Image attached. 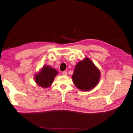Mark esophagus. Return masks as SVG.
I'll use <instances>...</instances> for the list:
<instances>
[{
	"instance_id": "34e87169",
	"label": "esophagus",
	"mask_w": 133,
	"mask_h": 133,
	"mask_svg": "<svg viewBox=\"0 0 133 133\" xmlns=\"http://www.w3.org/2000/svg\"><path fill=\"white\" fill-rule=\"evenodd\" d=\"M62 74H63V75H64V76H67L66 71H63L62 72Z\"/></svg>"
}]
</instances>
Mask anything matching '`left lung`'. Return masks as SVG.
Here are the masks:
<instances>
[{"mask_svg": "<svg viewBox=\"0 0 133 133\" xmlns=\"http://www.w3.org/2000/svg\"><path fill=\"white\" fill-rule=\"evenodd\" d=\"M99 70L88 58L79 62L76 65L72 79L80 90L88 91L97 85L99 81Z\"/></svg>", "mask_w": 133, "mask_h": 133, "instance_id": "obj_1", "label": "left lung"}]
</instances>
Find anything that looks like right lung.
<instances>
[{
    "label": "right lung",
    "mask_w": 133,
    "mask_h": 133,
    "mask_svg": "<svg viewBox=\"0 0 133 133\" xmlns=\"http://www.w3.org/2000/svg\"><path fill=\"white\" fill-rule=\"evenodd\" d=\"M57 71L49 66H43L41 72L36 74L35 81L37 84L43 88H48L53 82L55 76H57Z\"/></svg>",
    "instance_id": "add662e5"
}]
</instances>
